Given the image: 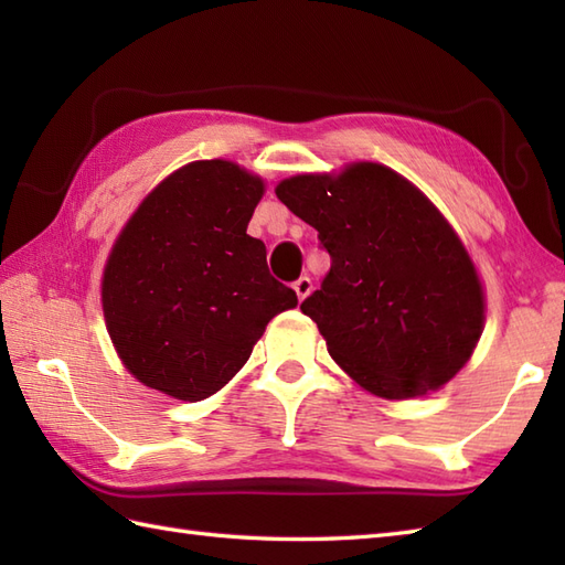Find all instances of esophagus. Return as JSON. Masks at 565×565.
Returning a JSON list of instances; mask_svg holds the SVG:
<instances>
[{"instance_id":"1","label":"esophagus","mask_w":565,"mask_h":565,"mask_svg":"<svg viewBox=\"0 0 565 565\" xmlns=\"http://www.w3.org/2000/svg\"><path fill=\"white\" fill-rule=\"evenodd\" d=\"M294 291H296V296H298V301H303V298L313 291V281L308 279V276H301V279H298L296 284H294Z\"/></svg>"}]
</instances>
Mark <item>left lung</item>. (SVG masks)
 I'll return each instance as SVG.
<instances>
[{
	"label": "left lung",
	"instance_id": "left-lung-1",
	"mask_svg": "<svg viewBox=\"0 0 565 565\" xmlns=\"http://www.w3.org/2000/svg\"><path fill=\"white\" fill-rule=\"evenodd\" d=\"M276 196L318 231L330 271L301 310L330 356L383 398L444 386L483 332L473 262L423 191L374 162L298 174Z\"/></svg>",
	"mask_w": 565,
	"mask_h": 565
}]
</instances>
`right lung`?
I'll use <instances>...</instances> for the list:
<instances>
[{
    "instance_id": "1",
    "label": "right lung",
    "mask_w": 565,
    "mask_h": 565,
    "mask_svg": "<svg viewBox=\"0 0 565 565\" xmlns=\"http://www.w3.org/2000/svg\"><path fill=\"white\" fill-rule=\"evenodd\" d=\"M264 184L225 160L191 162L152 191L106 262V328L126 369L179 401L221 391L267 322L298 303L247 235Z\"/></svg>"
}]
</instances>
